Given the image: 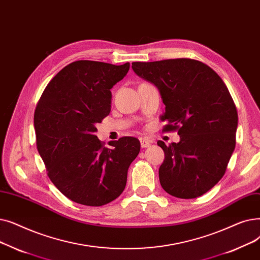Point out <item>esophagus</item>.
<instances>
[{
	"instance_id": "esophagus-1",
	"label": "esophagus",
	"mask_w": 260,
	"mask_h": 260,
	"mask_svg": "<svg viewBox=\"0 0 260 260\" xmlns=\"http://www.w3.org/2000/svg\"><path fill=\"white\" fill-rule=\"evenodd\" d=\"M140 142H141L142 148L149 147V146L151 145V143H152L150 140H148V139H146V138H140Z\"/></svg>"
}]
</instances>
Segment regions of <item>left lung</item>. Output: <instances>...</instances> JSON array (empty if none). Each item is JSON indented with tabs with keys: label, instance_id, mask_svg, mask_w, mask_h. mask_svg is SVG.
I'll list each match as a JSON object with an SVG mask.
<instances>
[{
	"label": "left lung",
	"instance_id": "1",
	"mask_svg": "<svg viewBox=\"0 0 260 260\" xmlns=\"http://www.w3.org/2000/svg\"><path fill=\"white\" fill-rule=\"evenodd\" d=\"M141 78L153 83L165 105L164 131L177 130L179 143L158 141L165 152L158 177L163 189L193 199L223 177L236 145V106L218 74L188 58L133 62Z\"/></svg>",
	"mask_w": 260,
	"mask_h": 260
}]
</instances>
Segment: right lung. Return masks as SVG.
<instances>
[{"label":"right lung","instance_id":"obj_1","mask_svg":"<svg viewBox=\"0 0 260 260\" xmlns=\"http://www.w3.org/2000/svg\"><path fill=\"white\" fill-rule=\"evenodd\" d=\"M130 63L114 66L78 60L49 81L37 105V148L47 176L70 200L102 206L126 187L130 164L141 144L135 138L97 139L95 125L111 111V89L127 75Z\"/></svg>","mask_w":260,"mask_h":260}]
</instances>
